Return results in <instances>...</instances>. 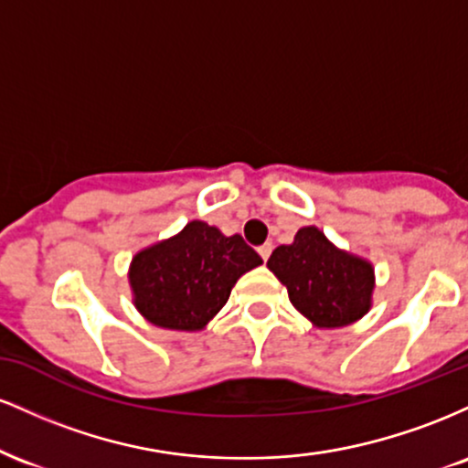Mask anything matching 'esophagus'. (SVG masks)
<instances>
[{"instance_id": "1", "label": "esophagus", "mask_w": 468, "mask_h": 468, "mask_svg": "<svg viewBox=\"0 0 468 468\" xmlns=\"http://www.w3.org/2000/svg\"><path fill=\"white\" fill-rule=\"evenodd\" d=\"M257 252H260V255H261V260H268V257H271V252H272V244H271V241H266V244L264 246H260V249H257Z\"/></svg>"}]
</instances>
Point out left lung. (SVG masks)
<instances>
[{
    "instance_id": "1",
    "label": "left lung",
    "mask_w": 468,
    "mask_h": 468,
    "mask_svg": "<svg viewBox=\"0 0 468 468\" xmlns=\"http://www.w3.org/2000/svg\"><path fill=\"white\" fill-rule=\"evenodd\" d=\"M268 268L288 288L290 303L316 327L350 325L372 308V264L336 249L316 227L299 229L292 244L277 246Z\"/></svg>"
}]
</instances>
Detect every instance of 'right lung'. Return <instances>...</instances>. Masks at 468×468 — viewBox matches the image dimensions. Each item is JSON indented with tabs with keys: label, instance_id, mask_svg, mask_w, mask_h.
<instances>
[{
	"label": "right lung",
	"instance_id": "1",
	"mask_svg": "<svg viewBox=\"0 0 468 468\" xmlns=\"http://www.w3.org/2000/svg\"><path fill=\"white\" fill-rule=\"evenodd\" d=\"M261 264L241 235L193 219L174 238L136 252L130 266L133 305L149 324L166 330H202L238 279Z\"/></svg>",
	"mask_w": 468,
	"mask_h": 468
}]
</instances>
